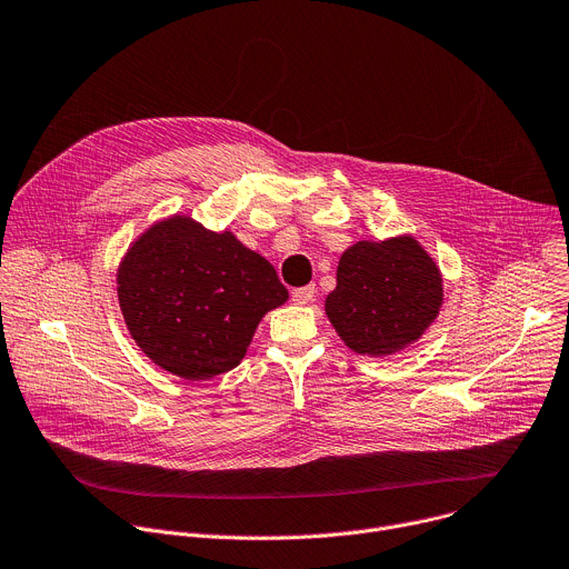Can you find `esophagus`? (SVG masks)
Masks as SVG:
<instances>
[{
    "mask_svg": "<svg viewBox=\"0 0 569 569\" xmlns=\"http://www.w3.org/2000/svg\"><path fill=\"white\" fill-rule=\"evenodd\" d=\"M313 297H316V286L311 283V286H303V288H295L292 290V301L295 303H299V306H303V303H311L313 301Z\"/></svg>",
    "mask_w": 569,
    "mask_h": 569,
    "instance_id": "34e87169",
    "label": "esophagus"
}]
</instances>
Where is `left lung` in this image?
<instances>
[{"label": "left lung", "mask_w": 569, "mask_h": 569, "mask_svg": "<svg viewBox=\"0 0 569 569\" xmlns=\"http://www.w3.org/2000/svg\"><path fill=\"white\" fill-rule=\"evenodd\" d=\"M325 311L356 353L390 356L418 342L442 308V274L410 233L342 251Z\"/></svg>", "instance_id": "8db88e82"}]
</instances>
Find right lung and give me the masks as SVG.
<instances>
[{
    "label": "right lung",
    "mask_w": 569,
    "mask_h": 569,
    "mask_svg": "<svg viewBox=\"0 0 569 569\" xmlns=\"http://www.w3.org/2000/svg\"><path fill=\"white\" fill-rule=\"evenodd\" d=\"M118 301L151 363L206 381L240 366L258 322L288 301V290L270 261L231 231L177 213L129 244L118 268Z\"/></svg>",
    "instance_id": "add662e5"
}]
</instances>
